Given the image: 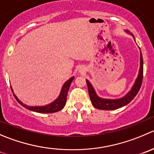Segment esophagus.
<instances>
[{"mask_svg": "<svg viewBox=\"0 0 154 154\" xmlns=\"http://www.w3.org/2000/svg\"><path fill=\"white\" fill-rule=\"evenodd\" d=\"M85 71H86V69L84 68V67H80V68H79V72L80 73H82V74H83Z\"/></svg>", "mask_w": 154, "mask_h": 154, "instance_id": "34e87169", "label": "esophagus"}]
</instances>
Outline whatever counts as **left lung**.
I'll use <instances>...</instances> for the list:
<instances>
[{"label": "left lung", "instance_id": "1", "mask_svg": "<svg viewBox=\"0 0 154 154\" xmlns=\"http://www.w3.org/2000/svg\"><path fill=\"white\" fill-rule=\"evenodd\" d=\"M126 33L128 34H130L132 36L135 40L134 35L128 30H125ZM140 50V48H139ZM143 80V58L141 52L140 50V68L138 71V74L137 78L135 79L134 84L132 85V88L130 90L124 95V96L121 97L119 98H104L99 97L97 95L96 92H95V89L91 84L90 82L86 79V84L88 86V91H89V98H90L91 102H92V105L95 107V108L100 109V110H116V109L120 108V107H123V106L129 104L132 99L135 97V95L138 94V91H139L140 88H141V83H142Z\"/></svg>", "mask_w": 154, "mask_h": 154}]
</instances>
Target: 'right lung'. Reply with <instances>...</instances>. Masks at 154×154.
Instances as JSON below:
<instances>
[{
	"label": "right lung",
	"mask_w": 154,
	"mask_h": 154,
	"mask_svg": "<svg viewBox=\"0 0 154 154\" xmlns=\"http://www.w3.org/2000/svg\"><path fill=\"white\" fill-rule=\"evenodd\" d=\"M74 79V77H71V78L68 79L66 82L63 84L62 89H61L60 94L58 96V98L56 100H54L53 101H52L51 103L48 104H46V105L43 106H30L27 105V104H24L23 102L20 101V100L18 98V97L13 92V88L11 87L12 92H13V95H14L15 98H16L18 101H19V104L23 106L24 107L27 108L28 110H32V111L37 112V113H55V112H57L61 110L62 109L64 108L65 104H66L67 101V95H68V92L69 90V87L71 86V82L73 81V80Z\"/></svg>",
	"instance_id": "right-lung-1"
}]
</instances>
